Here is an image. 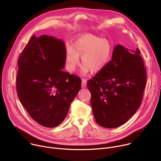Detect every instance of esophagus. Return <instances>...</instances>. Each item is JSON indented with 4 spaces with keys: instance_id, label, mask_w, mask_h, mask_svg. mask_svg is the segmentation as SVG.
I'll use <instances>...</instances> for the list:
<instances>
[{
    "instance_id": "34e87169",
    "label": "esophagus",
    "mask_w": 161,
    "mask_h": 161,
    "mask_svg": "<svg viewBox=\"0 0 161 161\" xmlns=\"http://www.w3.org/2000/svg\"><path fill=\"white\" fill-rule=\"evenodd\" d=\"M82 83H81V87L82 88H85L86 86V80L85 79H82L81 80Z\"/></svg>"
}]
</instances>
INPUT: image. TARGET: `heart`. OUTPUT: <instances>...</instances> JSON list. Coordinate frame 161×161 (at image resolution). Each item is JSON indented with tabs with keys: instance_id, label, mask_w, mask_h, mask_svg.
I'll return each instance as SVG.
<instances>
[{
	"instance_id": "obj_1",
	"label": "heart",
	"mask_w": 161,
	"mask_h": 161,
	"mask_svg": "<svg viewBox=\"0 0 161 161\" xmlns=\"http://www.w3.org/2000/svg\"><path fill=\"white\" fill-rule=\"evenodd\" d=\"M113 46L107 39L84 34L76 37L71 47H68L65 54V64L69 72H74L80 64L81 57L83 64L81 72L85 75L92 71H103L110 62L113 55Z\"/></svg>"
}]
</instances>
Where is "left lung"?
<instances>
[{
	"mask_svg": "<svg viewBox=\"0 0 161 161\" xmlns=\"http://www.w3.org/2000/svg\"><path fill=\"white\" fill-rule=\"evenodd\" d=\"M144 65L138 49L129 51L118 44L108 65L88 81L94 117L99 125L119 127L138 109L147 82Z\"/></svg>",
	"mask_w": 161,
	"mask_h": 161,
	"instance_id": "1",
	"label": "left lung"
}]
</instances>
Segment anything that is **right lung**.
<instances>
[{
  "label": "right lung",
  "instance_id": "right-lung-1",
  "mask_svg": "<svg viewBox=\"0 0 161 161\" xmlns=\"http://www.w3.org/2000/svg\"><path fill=\"white\" fill-rule=\"evenodd\" d=\"M65 54L61 39L33 35L18 58V98L31 118L44 127H55L64 121L81 89V80L62 70Z\"/></svg>",
  "mask_w": 161,
  "mask_h": 161
}]
</instances>
